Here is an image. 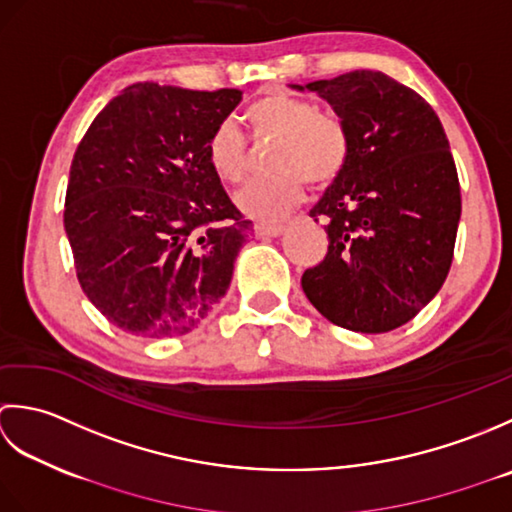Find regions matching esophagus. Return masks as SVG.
<instances>
[{
  "instance_id": "esophagus-1",
  "label": "esophagus",
  "mask_w": 512,
  "mask_h": 512,
  "mask_svg": "<svg viewBox=\"0 0 512 512\" xmlns=\"http://www.w3.org/2000/svg\"><path fill=\"white\" fill-rule=\"evenodd\" d=\"M254 232L258 238H276L285 232V225H267V223H258L254 227Z\"/></svg>"
}]
</instances>
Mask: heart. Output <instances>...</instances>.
Here are the masks:
<instances>
[{"label":"heart","mask_w":512,"mask_h":512,"mask_svg":"<svg viewBox=\"0 0 512 512\" xmlns=\"http://www.w3.org/2000/svg\"><path fill=\"white\" fill-rule=\"evenodd\" d=\"M243 119L254 141H274L269 168L274 174L249 183L236 196V205L247 216L278 221L300 203L305 181L311 187H327L347 168L351 137L347 125L329 112H320L314 101L269 90L247 106ZM218 179L238 185L252 170L243 134L232 121L218 123L205 145Z\"/></svg>","instance_id":"heart-1"}]
</instances>
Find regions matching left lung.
<instances>
[{"instance_id": "left-lung-1", "label": "left lung", "mask_w": 512, "mask_h": 512, "mask_svg": "<svg viewBox=\"0 0 512 512\" xmlns=\"http://www.w3.org/2000/svg\"><path fill=\"white\" fill-rule=\"evenodd\" d=\"M294 88L318 92L351 137L347 168L309 212L329 249L302 274V291L342 329H398L453 263L462 194L446 132L415 90L378 70Z\"/></svg>"}]
</instances>
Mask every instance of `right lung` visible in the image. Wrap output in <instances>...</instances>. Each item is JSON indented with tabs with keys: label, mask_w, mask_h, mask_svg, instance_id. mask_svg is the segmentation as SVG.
I'll return each instance as SVG.
<instances>
[{
	"label": "right lung",
	"mask_w": 512,
	"mask_h": 512,
	"mask_svg": "<svg viewBox=\"0 0 512 512\" xmlns=\"http://www.w3.org/2000/svg\"><path fill=\"white\" fill-rule=\"evenodd\" d=\"M241 97L134 83L83 134L64 227L83 294L121 331L183 336L225 296L252 221L205 145Z\"/></svg>",
	"instance_id": "1"
}]
</instances>
